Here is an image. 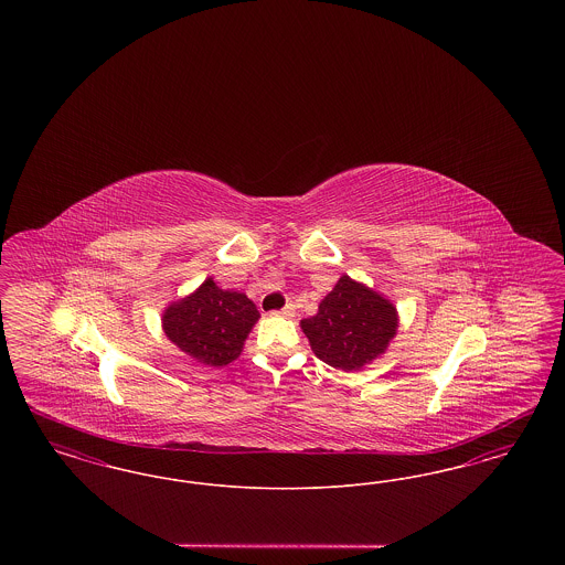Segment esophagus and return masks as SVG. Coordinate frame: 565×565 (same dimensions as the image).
<instances>
[{
  "label": "esophagus",
  "instance_id": "obj_1",
  "mask_svg": "<svg viewBox=\"0 0 565 565\" xmlns=\"http://www.w3.org/2000/svg\"><path fill=\"white\" fill-rule=\"evenodd\" d=\"M275 313H277V316H284V318H292V316H295V305L288 302L281 311H275Z\"/></svg>",
  "mask_w": 565,
  "mask_h": 565
}]
</instances>
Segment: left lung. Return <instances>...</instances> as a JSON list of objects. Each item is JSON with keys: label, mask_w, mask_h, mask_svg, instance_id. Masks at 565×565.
<instances>
[{"label": "left lung", "mask_w": 565, "mask_h": 565, "mask_svg": "<svg viewBox=\"0 0 565 565\" xmlns=\"http://www.w3.org/2000/svg\"><path fill=\"white\" fill-rule=\"evenodd\" d=\"M313 353L334 369L358 371L373 362L396 334V307L343 275L323 296L316 316L300 322Z\"/></svg>", "instance_id": "8db88e82"}]
</instances>
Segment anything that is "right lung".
Here are the masks:
<instances>
[{
	"instance_id": "1",
	"label": "right lung",
	"mask_w": 565,
	"mask_h": 565,
	"mask_svg": "<svg viewBox=\"0 0 565 565\" xmlns=\"http://www.w3.org/2000/svg\"><path fill=\"white\" fill-rule=\"evenodd\" d=\"M260 318L256 305L239 292L220 290L214 279L189 298L173 302L164 316V334L194 360L226 366L237 360L252 326Z\"/></svg>"
}]
</instances>
